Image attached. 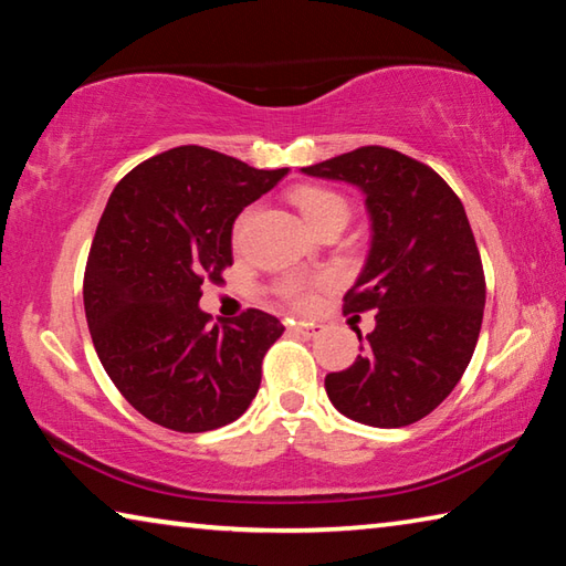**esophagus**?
Segmentation results:
<instances>
[{
  "label": "esophagus",
  "mask_w": 566,
  "mask_h": 566,
  "mask_svg": "<svg viewBox=\"0 0 566 566\" xmlns=\"http://www.w3.org/2000/svg\"><path fill=\"white\" fill-rule=\"evenodd\" d=\"M292 332L300 334V337L312 339V337H317L319 327H317V324H292Z\"/></svg>",
  "instance_id": "esophagus-1"
}]
</instances>
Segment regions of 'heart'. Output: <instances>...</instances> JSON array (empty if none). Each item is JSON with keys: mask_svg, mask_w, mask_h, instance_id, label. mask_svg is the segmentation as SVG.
Returning a JSON list of instances; mask_svg holds the SVG:
<instances>
[{"mask_svg": "<svg viewBox=\"0 0 566 566\" xmlns=\"http://www.w3.org/2000/svg\"><path fill=\"white\" fill-rule=\"evenodd\" d=\"M292 202L300 209V214L304 217V222L310 224L314 232H317L319 227H324L332 219H349V205L347 199L337 191L332 189H324V187H300L292 191ZM244 224H247V214L239 219L237 227H234V237L239 239L244 232ZM282 292L286 300L296 306H312L314 302V284H306L300 280H292L282 286Z\"/></svg>", "mask_w": 566, "mask_h": 566, "instance_id": "b5f03b06", "label": "heart"}]
</instances>
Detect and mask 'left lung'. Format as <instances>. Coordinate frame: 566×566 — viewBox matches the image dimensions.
I'll return each instance as SVG.
<instances>
[{
  "label": "left lung",
  "mask_w": 566,
  "mask_h": 566,
  "mask_svg": "<svg viewBox=\"0 0 566 566\" xmlns=\"http://www.w3.org/2000/svg\"><path fill=\"white\" fill-rule=\"evenodd\" d=\"M304 175L359 187L371 222L364 270L344 312L375 310L359 357L324 379L344 417L369 427L415 424L462 379L484 314V270L452 187L432 167L387 147H359Z\"/></svg>",
  "instance_id": "obj_1"
}]
</instances>
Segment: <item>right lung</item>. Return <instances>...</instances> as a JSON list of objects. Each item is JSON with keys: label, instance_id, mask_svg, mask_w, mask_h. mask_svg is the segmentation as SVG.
I'll list each match as a JSON object with an SVG mask.
<instances>
[{"label": "right lung", "instance_id": "right-lung-1", "mask_svg": "<svg viewBox=\"0 0 566 566\" xmlns=\"http://www.w3.org/2000/svg\"><path fill=\"white\" fill-rule=\"evenodd\" d=\"M290 169H254L187 145L142 161L114 187L84 272L97 357L129 405L175 432L239 419L282 322L247 310L209 327L202 282L232 264V224Z\"/></svg>", "mask_w": 566, "mask_h": 566}]
</instances>
